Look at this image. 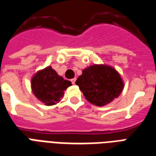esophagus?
<instances>
[{"label":"esophagus","mask_w":156,"mask_h":156,"mask_svg":"<svg viewBox=\"0 0 156 156\" xmlns=\"http://www.w3.org/2000/svg\"><path fill=\"white\" fill-rule=\"evenodd\" d=\"M71 82L73 84H75V82H76V78H73V79H71Z\"/></svg>","instance_id":"34e87169"}]
</instances>
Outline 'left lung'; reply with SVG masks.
I'll return each mask as SVG.
<instances>
[{"label":"left lung","instance_id":"8db88e82","mask_svg":"<svg viewBox=\"0 0 156 156\" xmlns=\"http://www.w3.org/2000/svg\"><path fill=\"white\" fill-rule=\"evenodd\" d=\"M89 103L104 106L118 98L124 88L120 75L115 68L94 64L83 70L76 81Z\"/></svg>","mask_w":156,"mask_h":156}]
</instances>
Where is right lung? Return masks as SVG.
I'll return each mask as SVG.
<instances>
[{"mask_svg":"<svg viewBox=\"0 0 156 156\" xmlns=\"http://www.w3.org/2000/svg\"><path fill=\"white\" fill-rule=\"evenodd\" d=\"M72 83L64 80L51 67L37 72L32 79L33 94L40 101L48 106L56 105Z\"/></svg>","mask_w":156,"mask_h":156,"instance_id":"right-lung-1","label":"right lung"}]
</instances>
